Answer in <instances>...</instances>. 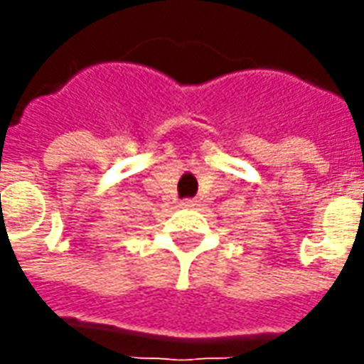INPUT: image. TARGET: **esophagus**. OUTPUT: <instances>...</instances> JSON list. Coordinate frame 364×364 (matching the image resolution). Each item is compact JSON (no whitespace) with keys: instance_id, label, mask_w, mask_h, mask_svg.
<instances>
[{"instance_id":"esophagus-1","label":"esophagus","mask_w":364,"mask_h":364,"mask_svg":"<svg viewBox=\"0 0 364 364\" xmlns=\"http://www.w3.org/2000/svg\"><path fill=\"white\" fill-rule=\"evenodd\" d=\"M181 208H193V206H197V200H193V198H187V200H181L179 203Z\"/></svg>"}]
</instances>
